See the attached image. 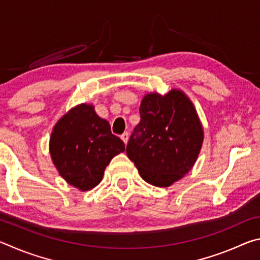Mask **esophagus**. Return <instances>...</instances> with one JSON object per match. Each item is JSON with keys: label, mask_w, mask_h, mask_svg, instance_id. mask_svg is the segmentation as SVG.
<instances>
[{"label": "esophagus", "mask_w": 260, "mask_h": 260, "mask_svg": "<svg viewBox=\"0 0 260 260\" xmlns=\"http://www.w3.org/2000/svg\"><path fill=\"white\" fill-rule=\"evenodd\" d=\"M128 138H129V134L127 133V132H125L124 134H121V136H120V139L124 141V143L126 144L127 143V141H128Z\"/></svg>", "instance_id": "obj_1"}]
</instances>
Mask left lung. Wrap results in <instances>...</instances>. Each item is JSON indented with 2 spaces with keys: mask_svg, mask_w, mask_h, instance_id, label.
<instances>
[{
  "mask_svg": "<svg viewBox=\"0 0 260 260\" xmlns=\"http://www.w3.org/2000/svg\"><path fill=\"white\" fill-rule=\"evenodd\" d=\"M140 114L126 153L144 181L169 187L192 169L200 155L204 140L200 117L180 89L146 94Z\"/></svg>",
  "mask_w": 260,
  "mask_h": 260,
  "instance_id": "1",
  "label": "left lung"
}]
</instances>
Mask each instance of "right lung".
<instances>
[{"label":"right lung","mask_w":260,"mask_h":260,"mask_svg":"<svg viewBox=\"0 0 260 260\" xmlns=\"http://www.w3.org/2000/svg\"><path fill=\"white\" fill-rule=\"evenodd\" d=\"M49 151L60 177L86 191L102 181L105 167L125 151V144L111 133L109 122L96 114L93 104L81 103L56 122Z\"/></svg>","instance_id":"obj_1"}]
</instances>
